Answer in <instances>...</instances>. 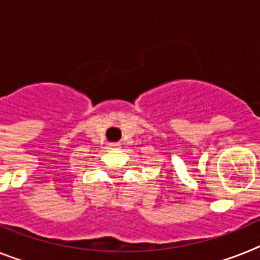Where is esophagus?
Here are the masks:
<instances>
[{
    "instance_id": "obj_1",
    "label": "esophagus",
    "mask_w": 260,
    "mask_h": 260,
    "mask_svg": "<svg viewBox=\"0 0 260 260\" xmlns=\"http://www.w3.org/2000/svg\"><path fill=\"white\" fill-rule=\"evenodd\" d=\"M120 144L117 143H110L108 144V149H119Z\"/></svg>"
}]
</instances>
